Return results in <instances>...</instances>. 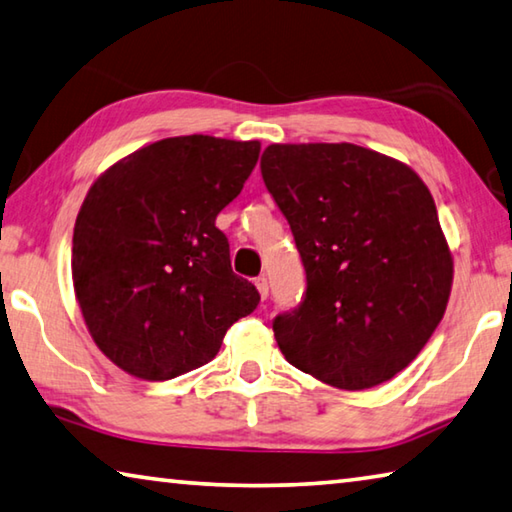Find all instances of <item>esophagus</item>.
I'll list each match as a JSON object with an SVG mask.
<instances>
[{"instance_id":"1","label":"esophagus","mask_w":512,"mask_h":512,"mask_svg":"<svg viewBox=\"0 0 512 512\" xmlns=\"http://www.w3.org/2000/svg\"><path fill=\"white\" fill-rule=\"evenodd\" d=\"M256 288H258V294H261V299L265 301L267 294H270V283H267L265 276H258V279H256Z\"/></svg>"}]
</instances>
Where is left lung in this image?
I'll list each match as a JSON object with an SVG mask.
<instances>
[{"label":"left lung","mask_w":512,"mask_h":512,"mask_svg":"<svg viewBox=\"0 0 512 512\" xmlns=\"http://www.w3.org/2000/svg\"><path fill=\"white\" fill-rule=\"evenodd\" d=\"M261 173L308 281L299 308L274 319L285 360L346 391L391 380L423 351L452 292L429 188L355 143H272Z\"/></svg>","instance_id":"left-lung-1"}]
</instances>
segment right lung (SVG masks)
<instances>
[{
  "label": "right lung",
  "mask_w": 512,
  "mask_h": 512,
  "mask_svg": "<svg viewBox=\"0 0 512 512\" xmlns=\"http://www.w3.org/2000/svg\"><path fill=\"white\" fill-rule=\"evenodd\" d=\"M258 141L170 137L110 166L80 206L71 279L89 335L141 380L211 362L261 294L233 274L215 218L254 170Z\"/></svg>",
  "instance_id": "obj_1"
}]
</instances>
